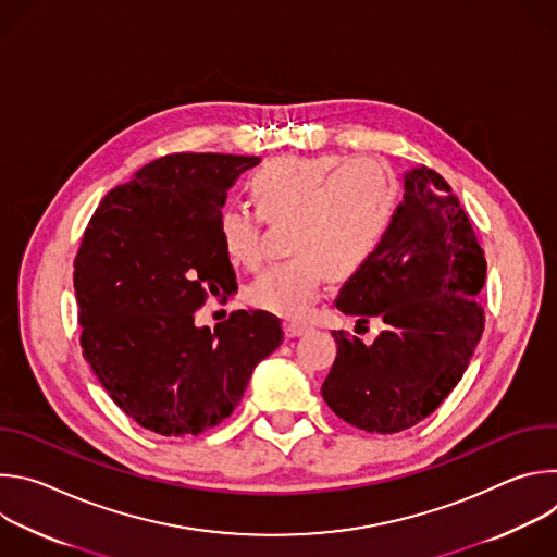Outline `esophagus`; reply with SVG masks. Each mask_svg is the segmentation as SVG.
<instances>
[{
  "instance_id": "1",
  "label": "esophagus",
  "mask_w": 557,
  "mask_h": 557,
  "mask_svg": "<svg viewBox=\"0 0 557 557\" xmlns=\"http://www.w3.org/2000/svg\"><path fill=\"white\" fill-rule=\"evenodd\" d=\"M308 331H310V326L304 324V322H286V324H284L286 337H301V335H306Z\"/></svg>"
}]
</instances>
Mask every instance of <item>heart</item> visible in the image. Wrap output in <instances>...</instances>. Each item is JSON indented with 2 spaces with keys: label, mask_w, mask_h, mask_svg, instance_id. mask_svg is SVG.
I'll return each instance as SVG.
<instances>
[{
  "label": "heart",
  "mask_w": 557,
  "mask_h": 557,
  "mask_svg": "<svg viewBox=\"0 0 557 557\" xmlns=\"http://www.w3.org/2000/svg\"><path fill=\"white\" fill-rule=\"evenodd\" d=\"M256 213L224 207L218 235L233 264L256 267L262 258V222H288L290 260L264 269L249 286L253 306L299 317L322 284L361 273L392 231L401 191L394 172L376 158L337 153L280 156L247 183Z\"/></svg>",
  "instance_id": "b5f03b06"
}]
</instances>
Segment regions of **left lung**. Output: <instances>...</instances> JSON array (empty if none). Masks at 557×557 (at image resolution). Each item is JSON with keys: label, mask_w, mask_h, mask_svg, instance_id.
I'll list each match as a JSON object with an SVG mask.
<instances>
[{"label": "left lung", "mask_w": 557, "mask_h": 557, "mask_svg": "<svg viewBox=\"0 0 557 557\" xmlns=\"http://www.w3.org/2000/svg\"><path fill=\"white\" fill-rule=\"evenodd\" d=\"M485 275V253L451 187L425 165L408 172L387 240L335 299L357 329L372 317L385 329L368 346L333 331L337 357L322 385L329 408L376 434L430 417L481 342L485 312L475 297Z\"/></svg>", "instance_id": "left-lung-1"}]
</instances>
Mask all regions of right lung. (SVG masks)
<instances>
[{
  "mask_svg": "<svg viewBox=\"0 0 557 557\" xmlns=\"http://www.w3.org/2000/svg\"><path fill=\"white\" fill-rule=\"evenodd\" d=\"M258 156L170 153L114 187L74 258L82 348L112 401L161 436H196L240 404L253 368L282 344L267 310L196 326L207 295L237 288L218 215Z\"/></svg>",
  "mask_w": 557,
  "mask_h": 557,
  "instance_id": "right-lung-1",
  "label": "right lung"
}]
</instances>
